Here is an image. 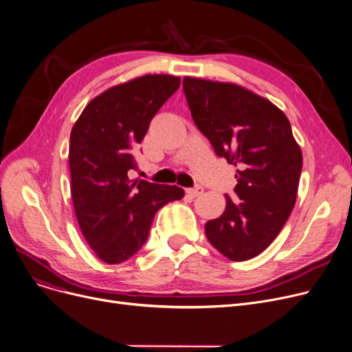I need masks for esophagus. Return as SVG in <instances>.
I'll return each instance as SVG.
<instances>
[{
	"label": "esophagus",
	"mask_w": 352,
	"mask_h": 352,
	"mask_svg": "<svg viewBox=\"0 0 352 352\" xmlns=\"http://www.w3.org/2000/svg\"><path fill=\"white\" fill-rule=\"evenodd\" d=\"M203 192H204V189L201 188V186H196V188H193V189L186 190V193H188L190 197H197V196L203 195Z\"/></svg>",
	"instance_id": "1"
}]
</instances>
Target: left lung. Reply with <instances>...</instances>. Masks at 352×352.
<instances>
[{
    "label": "left lung",
    "instance_id": "1",
    "mask_svg": "<svg viewBox=\"0 0 352 352\" xmlns=\"http://www.w3.org/2000/svg\"><path fill=\"white\" fill-rule=\"evenodd\" d=\"M183 91L199 131L237 168L236 195L226 196L223 214L206 223V237L227 258H253L296 204L302 153L290 120L268 99L229 82L184 76Z\"/></svg>",
    "mask_w": 352,
    "mask_h": 352
}]
</instances>
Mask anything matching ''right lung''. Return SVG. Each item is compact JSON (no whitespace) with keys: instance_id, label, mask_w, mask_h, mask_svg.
I'll use <instances>...</instances> for the list:
<instances>
[{"instance_id":"right-lung-1","label":"right lung","mask_w":352,"mask_h":352,"mask_svg":"<svg viewBox=\"0 0 352 352\" xmlns=\"http://www.w3.org/2000/svg\"><path fill=\"white\" fill-rule=\"evenodd\" d=\"M179 87L173 75L135 78L94 98L72 128L68 159L76 220L108 264L140 250L156 212L184 195L177 186L128 177L152 118Z\"/></svg>"}]
</instances>
